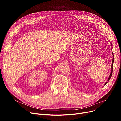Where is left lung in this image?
<instances>
[{
	"mask_svg": "<svg viewBox=\"0 0 121 121\" xmlns=\"http://www.w3.org/2000/svg\"><path fill=\"white\" fill-rule=\"evenodd\" d=\"M111 46H112V44H111ZM111 48H112V46ZM113 62H114V58L113 59L112 63V65H111V73H110V76H109V77L108 79V81L110 80V78H111V75H112V73H113ZM107 83V82H106L105 84H106Z\"/></svg>",
	"mask_w": 121,
	"mask_h": 121,
	"instance_id": "8db88e82",
	"label": "left lung"
}]
</instances>
